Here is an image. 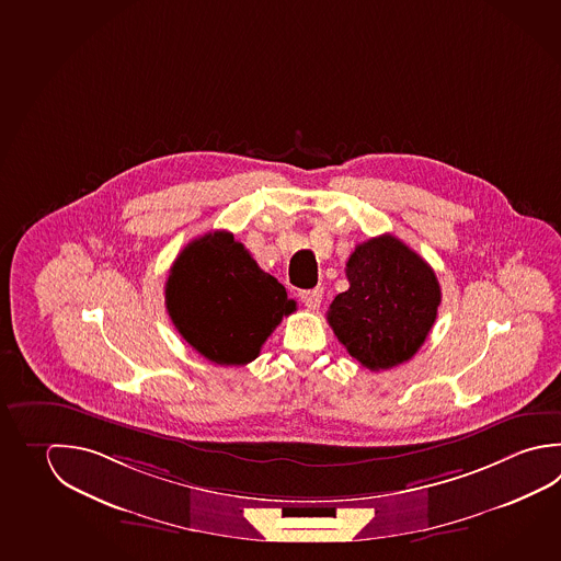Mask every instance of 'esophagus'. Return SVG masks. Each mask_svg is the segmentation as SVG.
Wrapping results in <instances>:
<instances>
[{"mask_svg": "<svg viewBox=\"0 0 561 561\" xmlns=\"http://www.w3.org/2000/svg\"><path fill=\"white\" fill-rule=\"evenodd\" d=\"M300 300L308 310H318L320 302H322V290L314 288V290H302L300 293Z\"/></svg>", "mask_w": 561, "mask_h": 561, "instance_id": "34e87169", "label": "esophagus"}]
</instances>
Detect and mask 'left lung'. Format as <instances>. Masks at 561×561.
<instances>
[{
    "mask_svg": "<svg viewBox=\"0 0 561 561\" xmlns=\"http://www.w3.org/2000/svg\"><path fill=\"white\" fill-rule=\"evenodd\" d=\"M346 276L350 288L332 300L327 318L347 354L371 371L415 356L437 320L435 271L386 233L357 244Z\"/></svg>",
    "mask_w": 561,
    "mask_h": 561,
    "instance_id": "1",
    "label": "left lung"
}]
</instances>
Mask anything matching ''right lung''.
I'll use <instances>...</instances> for the list:
<instances>
[{
	"label": "right lung",
	"instance_id": "right-lung-1",
	"mask_svg": "<svg viewBox=\"0 0 561 561\" xmlns=\"http://www.w3.org/2000/svg\"><path fill=\"white\" fill-rule=\"evenodd\" d=\"M165 308L195 352L219 366H244L296 302L233 233L209 231L173 261Z\"/></svg>",
	"mask_w": 561,
	"mask_h": 561
}]
</instances>
